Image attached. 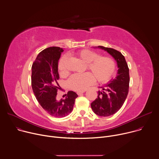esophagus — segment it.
Wrapping results in <instances>:
<instances>
[{
	"label": "esophagus",
	"mask_w": 159,
	"mask_h": 159,
	"mask_svg": "<svg viewBox=\"0 0 159 159\" xmlns=\"http://www.w3.org/2000/svg\"><path fill=\"white\" fill-rule=\"evenodd\" d=\"M84 91H79V92H77V94H78L79 96H81V95H82V94H84Z\"/></svg>",
	"instance_id": "esophagus-1"
}]
</instances>
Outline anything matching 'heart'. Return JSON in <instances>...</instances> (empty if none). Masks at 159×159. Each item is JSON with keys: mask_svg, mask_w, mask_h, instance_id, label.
Returning a JSON list of instances; mask_svg holds the SVG:
<instances>
[{"mask_svg": "<svg viewBox=\"0 0 159 159\" xmlns=\"http://www.w3.org/2000/svg\"><path fill=\"white\" fill-rule=\"evenodd\" d=\"M76 55L83 62L86 63L87 69L90 74L73 75L67 81V84L71 89L75 91H83L94 83L95 78L98 82H107L115 71V63L112 58L107 57H99L94 52L89 50H82ZM66 57H62L58 64L60 73L66 74Z\"/></svg>", "mask_w": 159, "mask_h": 159, "instance_id": "heart-1", "label": "heart"}]
</instances>
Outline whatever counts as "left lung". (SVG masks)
Returning a JSON list of instances; mask_svg holds the SVG:
<instances>
[{
	"mask_svg": "<svg viewBox=\"0 0 159 159\" xmlns=\"http://www.w3.org/2000/svg\"><path fill=\"white\" fill-rule=\"evenodd\" d=\"M107 52L116 60L118 70L117 75L105 85L99 87L102 91H98V98L90 104L95 114L100 116H109L114 115L122 107L129 90V75L128 64L121 52L111 48L98 46Z\"/></svg>",
	"mask_w": 159,
	"mask_h": 159,
	"instance_id": "8db88e82",
	"label": "left lung"
}]
</instances>
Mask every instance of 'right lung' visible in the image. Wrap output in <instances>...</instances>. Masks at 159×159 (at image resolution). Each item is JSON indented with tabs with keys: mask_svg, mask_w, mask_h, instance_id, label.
<instances>
[{
	"mask_svg": "<svg viewBox=\"0 0 159 159\" xmlns=\"http://www.w3.org/2000/svg\"><path fill=\"white\" fill-rule=\"evenodd\" d=\"M63 50L60 47H49L41 51L32 65L31 85L34 94L43 109L56 118L69 115L73 110L78 95L69 91L64 99L57 100L60 88L58 64Z\"/></svg>",
	"mask_w": 159,
	"mask_h": 159,
	"instance_id": "right-lung-1",
	"label": "right lung"
}]
</instances>
